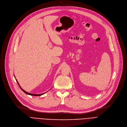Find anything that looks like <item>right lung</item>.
Instances as JSON below:
<instances>
[{"label":"right lung","instance_id":"right-lung-1","mask_svg":"<svg viewBox=\"0 0 127 127\" xmlns=\"http://www.w3.org/2000/svg\"><path fill=\"white\" fill-rule=\"evenodd\" d=\"M16 81H17V83L18 84V82H17V81L16 80ZM18 85H19V84H18ZM19 87L21 88V86H20V85H19ZM21 90L25 93H26V94H28V95H31V96H41V95H42L43 94H31V93H27V92H26V91H25L24 90H23L21 88Z\"/></svg>","mask_w":127,"mask_h":127}]
</instances>
